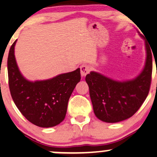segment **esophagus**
Wrapping results in <instances>:
<instances>
[{
  "label": "esophagus",
  "mask_w": 157,
  "mask_h": 157,
  "mask_svg": "<svg viewBox=\"0 0 157 157\" xmlns=\"http://www.w3.org/2000/svg\"><path fill=\"white\" fill-rule=\"evenodd\" d=\"M90 71V68L89 66H87V65H82L80 66V73H81V76L82 77H85L86 75L89 73Z\"/></svg>",
  "instance_id": "34e87169"
}]
</instances>
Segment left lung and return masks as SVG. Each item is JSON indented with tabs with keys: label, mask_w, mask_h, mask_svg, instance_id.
Returning <instances> with one entry per match:
<instances>
[{
	"label": "left lung",
	"mask_w": 157,
	"mask_h": 157,
	"mask_svg": "<svg viewBox=\"0 0 157 157\" xmlns=\"http://www.w3.org/2000/svg\"><path fill=\"white\" fill-rule=\"evenodd\" d=\"M145 46V66L132 80H114L96 71L86 75L94 112L99 120L109 123L123 121L132 117L145 100L151 82L152 53L147 40Z\"/></svg>",
	"instance_id": "obj_1"
}]
</instances>
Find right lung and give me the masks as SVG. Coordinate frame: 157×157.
Masks as SVG:
<instances>
[{
  "instance_id": "right-lung-1",
  "label": "right lung",
  "mask_w": 157,
  "mask_h": 157,
  "mask_svg": "<svg viewBox=\"0 0 157 157\" xmlns=\"http://www.w3.org/2000/svg\"><path fill=\"white\" fill-rule=\"evenodd\" d=\"M17 40L9 52V86L12 100L30 122L42 128L60 124L66 117L68 102L80 81V69L44 80L29 81L20 71L15 57Z\"/></svg>"
}]
</instances>
